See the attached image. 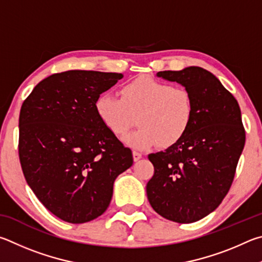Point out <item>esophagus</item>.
I'll return each instance as SVG.
<instances>
[{"instance_id":"1","label":"esophagus","mask_w":262,"mask_h":262,"mask_svg":"<svg viewBox=\"0 0 262 262\" xmlns=\"http://www.w3.org/2000/svg\"><path fill=\"white\" fill-rule=\"evenodd\" d=\"M141 158H143V154L138 153V152H134V160H135V161H138V160H140Z\"/></svg>"}]
</instances>
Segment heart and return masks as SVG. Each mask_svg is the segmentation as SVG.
I'll return each mask as SVG.
<instances>
[{
	"label": "heart",
	"instance_id": "1",
	"mask_svg": "<svg viewBox=\"0 0 262 262\" xmlns=\"http://www.w3.org/2000/svg\"><path fill=\"white\" fill-rule=\"evenodd\" d=\"M101 123L116 137H123L135 123L139 127L124 141L143 150L160 145L168 147L180 141L193 119L194 105L190 92L170 82L141 75L119 89V99L103 93L95 100Z\"/></svg>",
	"mask_w": 262,
	"mask_h": 262
}]
</instances>
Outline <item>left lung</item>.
<instances>
[{"label": "left lung", "instance_id": "obj_1", "mask_svg": "<svg viewBox=\"0 0 262 262\" xmlns=\"http://www.w3.org/2000/svg\"><path fill=\"white\" fill-rule=\"evenodd\" d=\"M157 76L190 92L194 115L180 141L148 155L154 175L146 192L161 216L192 223L216 209L232 184L245 145L241 108L221 81L203 68L160 71Z\"/></svg>", "mask_w": 262, "mask_h": 262}]
</instances>
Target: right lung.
I'll list each match as a JSON object with an SVG mask.
<instances>
[{"label": "right lung", "mask_w": 262, "mask_h": 262, "mask_svg": "<svg viewBox=\"0 0 262 262\" xmlns=\"http://www.w3.org/2000/svg\"><path fill=\"white\" fill-rule=\"evenodd\" d=\"M122 73L70 70L36 85L19 114V160L27 184L49 212L69 223L102 215L114 182L134 163L130 148L95 112Z\"/></svg>", "instance_id": "add662e5"}]
</instances>
